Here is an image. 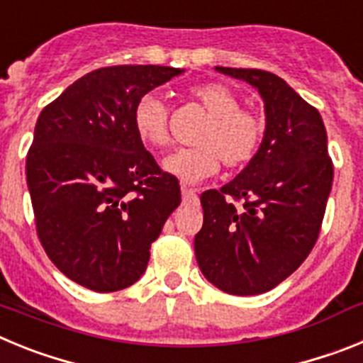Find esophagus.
<instances>
[{"label":"esophagus","instance_id":"34e87169","mask_svg":"<svg viewBox=\"0 0 363 363\" xmlns=\"http://www.w3.org/2000/svg\"><path fill=\"white\" fill-rule=\"evenodd\" d=\"M182 198H184L185 205H198V200H200L196 192L187 187H182Z\"/></svg>","mask_w":363,"mask_h":363}]
</instances>
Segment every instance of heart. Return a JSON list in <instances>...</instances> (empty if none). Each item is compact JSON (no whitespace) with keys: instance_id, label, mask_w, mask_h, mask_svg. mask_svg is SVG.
<instances>
[{"instance_id":"heart-1","label":"heart","mask_w":363,"mask_h":363,"mask_svg":"<svg viewBox=\"0 0 363 363\" xmlns=\"http://www.w3.org/2000/svg\"><path fill=\"white\" fill-rule=\"evenodd\" d=\"M189 98L207 111L209 120L198 134L200 147L179 149L163 160V171L184 184H198L220 171V163L242 167L258 154L264 142V121L242 108L238 94L223 83H200L187 91ZM136 136L152 149L169 145L167 107L156 94H143L133 111Z\"/></svg>"}]
</instances>
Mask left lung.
I'll use <instances>...</instances> for the list:
<instances>
[{"mask_svg": "<svg viewBox=\"0 0 363 363\" xmlns=\"http://www.w3.org/2000/svg\"><path fill=\"white\" fill-rule=\"evenodd\" d=\"M216 70L258 89L265 133L258 154L233 182L200 196L203 227L194 252L214 287L252 296L281 284L313 251L331 192L333 162L320 112L277 74Z\"/></svg>", "mask_w": 363, "mask_h": 363, "instance_id": "obj_1", "label": "left lung"}]
</instances>
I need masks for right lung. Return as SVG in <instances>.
Returning <instances> with one entry per match:
<instances>
[{
  "mask_svg": "<svg viewBox=\"0 0 363 363\" xmlns=\"http://www.w3.org/2000/svg\"><path fill=\"white\" fill-rule=\"evenodd\" d=\"M184 72L118 65L92 70L41 111L27 154L38 238L60 271L96 293L133 285L150 243L182 201L133 127L143 94Z\"/></svg>",
  "mask_w": 363,
  "mask_h": 363,
  "instance_id": "right-lung-1",
  "label": "right lung"
}]
</instances>
